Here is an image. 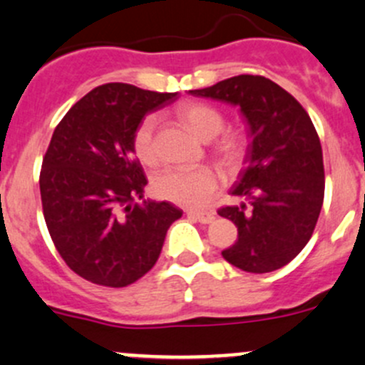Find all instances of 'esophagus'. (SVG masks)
Instances as JSON below:
<instances>
[{"instance_id":"esophagus-1","label":"esophagus","mask_w":365,"mask_h":365,"mask_svg":"<svg viewBox=\"0 0 365 365\" xmlns=\"http://www.w3.org/2000/svg\"><path fill=\"white\" fill-rule=\"evenodd\" d=\"M187 217H190V219L197 220V222H201V224H210L213 219H215L212 212H192V210H189V212H187Z\"/></svg>"}]
</instances>
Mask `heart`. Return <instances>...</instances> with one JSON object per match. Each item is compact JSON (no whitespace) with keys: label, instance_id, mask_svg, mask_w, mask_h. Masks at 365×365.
Instances as JSON below:
<instances>
[{"label":"heart","instance_id":"heart-1","mask_svg":"<svg viewBox=\"0 0 365 365\" xmlns=\"http://www.w3.org/2000/svg\"><path fill=\"white\" fill-rule=\"evenodd\" d=\"M178 116L189 125L190 130L205 141L217 138L224 128L220 111L201 102H187L178 108ZM157 118L153 114L143 118L132 135V148L141 164L153 165L159 160L155 141ZM215 153L222 164L237 165L245 155V139L240 134H226L217 141ZM219 185V176L208 165H178L164 169L153 182L155 194L162 200L176 205L200 208L212 197Z\"/></svg>","mask_w":365,"mask_h":365}]
</instances>
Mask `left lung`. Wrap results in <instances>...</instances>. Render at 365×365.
I'll return each instance as SVG.
<instances>
[{
    "label": "left lung",
    "mask_w": 365,
    "mask_h": 365,
    "mask_svg": "<svg viewBox=\"0 0 365 365\" xmlns=\"http://www.w3.org/2000/svg\"><path fill=\"white\" fill-rule=\"evenodd\" d=\"M189 93L237 106L249 127L245 168L231 189L245 201L219 210L238 227L224 259L251 274L284 267L312 237L325 196L323 152L311 118L263 76H235Z\"/></svg>",
    "instance_id": "left-lung-1"
}]
</instances>
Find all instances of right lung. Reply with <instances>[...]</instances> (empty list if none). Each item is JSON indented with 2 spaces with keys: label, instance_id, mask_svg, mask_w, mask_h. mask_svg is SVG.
I'll return each mask as SVG.
<instances>
[{
  "label": "right lung",
  "instance_id": "1",
  "mask_svg": "<svg viewBox=\"0 0 365 365\" xmlns=\"http://www.w3.org/2000/svg\"><path fill=\"white\" fill-rule=\"evenodd\" d=\"M178 93L108 83L70 108L54 128L40 171L43 219L58 252L93 284L123 288L159 259L165 233L182 210L143 201L148 183L132 135L150 111Z\"/></svg>",
  "mask_w": 365,
  "mask_h": 365
}]
</instances>
